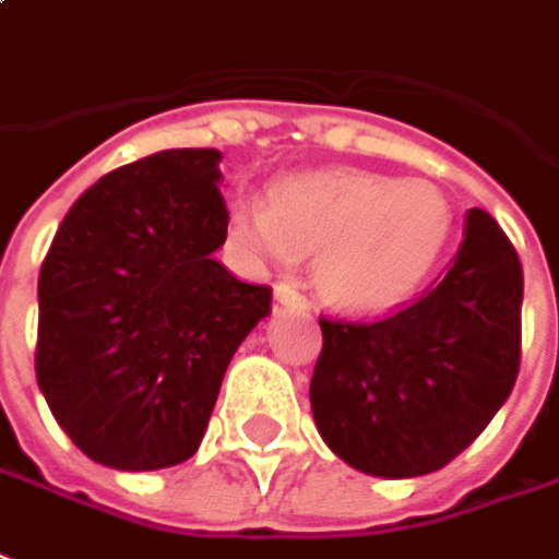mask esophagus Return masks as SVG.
Listing matches in <instances>:
<instances>
[{
  "label": "esophagus",
  "instance_id": "34e87169",
  "mask_svg": "<svg viewBox=\"0 0 559 559\" xmlns=\"http://www.w3.org/2000/svg\"><path fill=\"white\" fill-rule=\"evenodd\" d=\"M273 300H276L280 307H298V310H304V307H307V298H304V295H298V292H295L292 286H286V283H283V286H276V292H273Z\"/></svg>",
  "mask_w": 559,
  "mask_h": 559
}]
</instances>
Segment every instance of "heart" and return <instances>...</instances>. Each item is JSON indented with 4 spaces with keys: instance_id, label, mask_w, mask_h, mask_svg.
<instances>
[{
    "instance_id": "obj_1",
    "label": "heart",
    "mask_w": 559,
    "mask_h": 559,
    "mask_svg": "<svg viewBox=\"0 0 559 559\" xmlns=\"http://www.w3.org/2000/svg\"><path fill=\"white\" fill-rule=\"evenodd\" d=\"M451 225L439 186L355 168L295 174L273 186L271 204H231V237L252 259L295 267L316 252L319 295L346 312H382L409 298L449 247Z\"/></svg>"
}]
</instances>
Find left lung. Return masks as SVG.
Returning a JSON list of instances; mask_svg holds the SVG:
<instances>
[{
	"label": "left lung",
	"mask_w": 559,
	"mask_h": 559,
	"mask_svg": "<svg viewBox=\"0 0 559 559\" xmlns=\"http://www.w3.org/2000/svg\"><path fill=\"white\" fill-rule=\"evenodd\" d=\"M521 300L512 240L473 207L454 264L415 304L373 322L322 316L310 403L328 449L382 478L454 461L512 394Z\"/></svg>",
	"instance_id": "left-lung-1"
}]
</instances>
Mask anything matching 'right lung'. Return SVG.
<instances>
[{
  "instance_id": "right-lung-1",
  "label": "right lung",
  "mask_w": 559,
  "mask_h": 559,
  "mask_svg": "<svg viewBox=\"0 0 559 559\" xmlns=\"http://www.w3.org/2000/svg\"><path fill=\"white\" fill-rule=\"evenodd\" d=\"M219 150H162L105 174L38 273L35 376L90 461L165 469L201 445L237 346L271 286L225 271Z\"/></svg>"
}]
</instances>
